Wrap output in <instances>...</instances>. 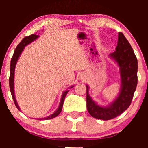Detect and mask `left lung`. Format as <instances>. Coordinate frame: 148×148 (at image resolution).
<instances>
[{
  "label": "left lung",
  "instance_id": "8db88e82",
  "mask_svg": "<svg viewBox=\"0 0 148 148\" xmlns=\"http://www.w3.org/2000/svg\"><path fill=\"white\" fill-rule=\"evenodd\" d=\"M109 57L114 60L120 69L121 88L116 99L108 106H99L89 95V87L86 85L88 113L93 118L103 120L116 118L129 108L138 82V61L130 42L122 33H118V45L115 51L109 54Z\"/></svg>",
  "mask_w": 148,
  "mask_h": 148
}]
</instances>
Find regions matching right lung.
I'll return each instance as SVG.
<instances>
[{
    "label": "right lung",
    "instance_id": "obj_1",
    "mask_svg": "<svg viewBox=\"0 0 148 148\" xmlns=\"http://www.w3.org/2000/svg\"><path fill=\"white\" fill-rule=\"evenodd\" d=\"M39 37V35H35V34H33V35H30L29 36H27L24 37L23 39V40L18 44V45L16 47V49H15L14 54H13L12 57L11 59V62H10V79H9V83H10V92H11V95L12 97V99L14 100V102L15 106H16V108H18L19 111H21L20 109L19 106H18L17 101H16V98H15V95H14V71H15V67H16V64L17 62L18 58H19L20 56H21L22 51L24 49L25 46H27L28 45H29L30 43H31L32 42L35 41L36 39H37ZM74 87V86H71L70 88H72ZM69 90H65L62 93V97H61V99H60V104H59L58 108V109L54 112L51 115H50L49 116L45 117V118H40L38 120H49V119H52L55 117H56L60 114V113L62 111V105H63L64 103V98H65V96L67 95V92H68Z\"/></svg>",
    "mask_w": 148,
    "mask_h": 148
}]
</instances>
